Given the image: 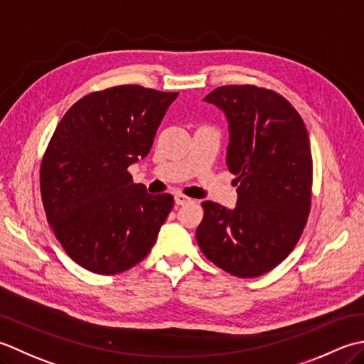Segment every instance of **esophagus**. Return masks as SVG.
<instances>
[{"label":"esophagus","instance_id":"1","mask_svg":"<svg viewBox=\"0 0 364 364\" xmlns=\"http://www.w3.org/2000/svg\"><path fill=\"white\" fill-rule=\"evenodd\" d=\"M174 201H176L177 205H185V204H188L191 199L187 198V196H183V195H176L174 196Z\"/></svg>","mask_w":364,"mask_h":364}]
</instances>
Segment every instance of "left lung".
<instances>
[{"mask_svg": "<svg viewBox=\"0 0 364 364\" xmlns=\"http://www.w3.org/2000/svg\"><path fill=\"white\" fill-rule=\"evenodd\" d=\"M204 100L226 114L237 205L204 201L196 240L225 272L261 277L284 261L306 225L313 159L305 122L283 95L253 85L220 86Z\"/></svg>", "mask_w": 364, "mask_h": 364, "instance_id": "left-lung-1", "label": "left lung"}]
</instances>
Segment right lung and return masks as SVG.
Instances as JSON below:
<instances>
[{"label":"right lung","mask_w":364,"mask_h":364,"mask_svg":"<svg viewBox=\"0 0 364 364\" xmlns=\"http://www.w3.org/2000/svg\"><path fill=\"white\" fill-rule=\"evenodd\" d=\"M177 92L122 85L69 108L41 165V195L56 239L83 269L116 275L149 255L174 205L127 168L149 154Z\"/></svg>","instance_id":"obj_1"}]
</instances>
